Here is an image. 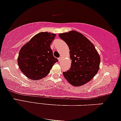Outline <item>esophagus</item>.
<instances>
[{"instance_id": "1", "label": "esophagus", "mask_w": 121, "mask_h": 121, "mask_svg": "<svg viewBox=\"0 0 121 121\" xmlns=\"http://www.w3.org/2000/svg\"><path fill=\"white\" fill-rule=\"evenodd\" d=\"M61 59H62V57H59V58H58V60L59 61V62H60V61L61 60Z\"/></svg>"}]
</instances>
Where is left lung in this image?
Here are the masks:
<instances>
[{"label":"left lung","mask_w":121,"mask_h":121,"mask_svg":"<svg viewBox=\"0 0 121 121\" xmlns=\"http://www.w3.org/2000/svg\"><path fill=\"white\" fill-rule=\"evenodd\" d=\"M69 47L72 62L64 78L74 86H81L93 78L99 68L100 56L94 45L82 34L72 30L59 34Z\"/></svg>","instance_id":"8db88e82"}]
</instances>
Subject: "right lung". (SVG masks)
I'll return each mask as SVG.
<instances>
[{
  "label": "right lung",
  "instance_id": "right-lung-1",
  "mask_svg": "<svg viewBox=\"0 0 121 121\" xmlns=\"http://www.w3.org/2000/svg\"><path fill=\"white\" fill-rule=\"evenodd\" d=\"M56 36L51 33L40 32L22 47L18 63L20 70L28 78L36 81L45 77L58 61L51 48Z\"/></svg>",
  "mask_w": 121,
  "mask_h": 121
}]
</instances>
